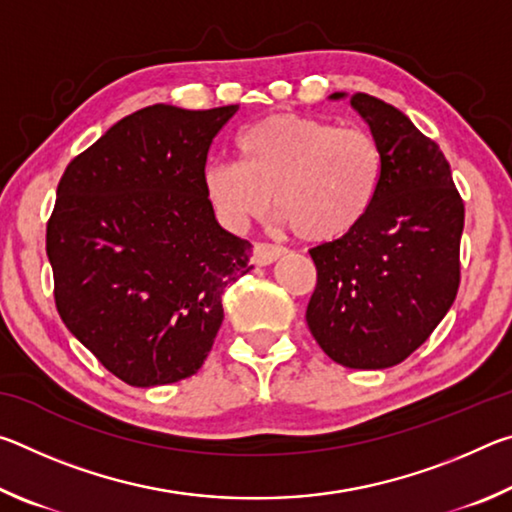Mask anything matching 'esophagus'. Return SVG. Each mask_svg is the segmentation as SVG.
Wrapping results in <instances>:
<instances>
[{
	"label": "esophagus",
	"instance_id": "esophagus-1",
	"mask_svg": "<svg viewBox=\"0 0 512 512\" xmlns=\"http://www.w3.org/2000/svg\"><path fill=\"white\" fill-rule=\"evenodd\" d=\"M287 253V248L284 246H277V244H266V241H257L253 246V262L257 266H266V264H273L277 257H282Z\"/></svg>",
	"mask_w": 512,
	"mask_h": 512
}]
</instances>
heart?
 <instances>
[{"label": "heart", "mask_w": 512, "mask_h": 512, "mask_svg": "<svg viewBox=\"0 0 512 512\" xmlns=\"http://www.w3.org/2000/svg\"><path fill=\"white\" fill-rule=\"evenodd\" d=\"M241 162H212L205 194L219 219L244 230L271 210L298 237L336 241L357 230L377 203L384 153L366 128L273 115L237 137Z\"/></svg>", "instance_id": "heart-1"}]
</instances>
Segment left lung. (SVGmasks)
I'll use <instances>...</instances> for the list:
<instances>
[{
	"mask_svg": "<svg viewBox=\"0 0 512 512\" xmlns=\"http://www.w3.org/2000/svg\"><path fill=\"white\" fill-rule=\"evenodd\" d=\"M350 103L384 153V183L357 230L309 250L318 280L307 325L332 361L381 370L418 350L452 307L465 205L440 146L404 112L363 92Z\"/></svg>",
	"mask_w": 512,
	"mask_h": 512,
	"instance_id": "8db88e82",
	"label": "left lung"
}]
</instances>
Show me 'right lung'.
I'll return each instance as SVG.
<instances>
[{
    "mask_svg": "<svg viewBox=\"0 0 512 512\" xmlns=\"http://www.w3.org/2000/svg\"><path fill=\"white\" fill-rule=\"evenodd\" d=\"M239 106L142 108L67 164L47 221L63 323L137 388L192 377L223 323L250 244L223 230L203 173Z\"/></svg>",
    "mask_w": 512,
    "mask_h": 512,
    "instance_id": "1",
    "label": "right lung"
}]
</instances>
